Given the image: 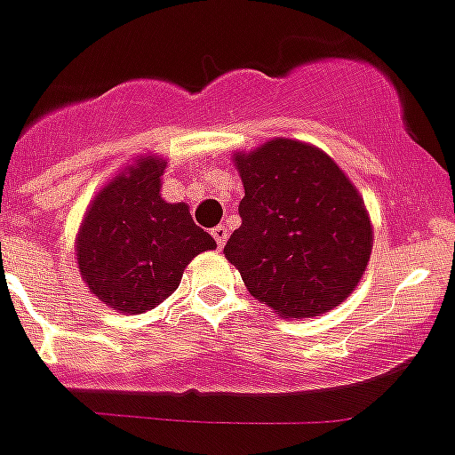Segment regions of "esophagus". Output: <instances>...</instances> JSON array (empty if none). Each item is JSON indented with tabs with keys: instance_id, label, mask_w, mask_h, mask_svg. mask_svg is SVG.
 Wrapping results in <instances>:
<instances>
[{
	"instance_id": "obj_1",
	"label": "esophagus",
	"mask_w": 455,
	"mask_h": 455,
	"mask_svg": "<svg viewBox=\"0 0 455 455\" xmlns=\"http://www.w3.org/2000/svg\"><path fill=\"white\" fill-rule=\"evenodd\" d=\"M212 236H214L216 245H219V250L223 248L225 241H228V236H230V230H228V225H216L214 230H212Z\"/></svg>"
}]
</instances>
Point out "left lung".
<instances>
[{"instance_id":"1","label":"left lung","mask_w":455,"mask_h":455,"mask_svg":"<svg viewBox=\"0 0 455 455\" xmlns=\"http://www.w3.org/2000/svg\"><path fill=\"white\" fill-rule=\"evenodd\" d=\"M245 196L225 259L250 295L283 319L319 317L360 283L373 228L335 160L308 142L275 138L235 156Z\"/></svg>"}]
</instances>
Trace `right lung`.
<instances>
[{"mask_svg": "<svg viewBox=\"0 0 455 455\" xmlns=\"http://www.w3.org/2000/svg\"><path fill=\"white\" fill-rule=\"evenodd\" d=\"M165 167L156 156L138 158L98 192L77 232L82 279L118 313L140 315L163 304L188 263L216 248L185 203L163 201Z\"/></svg>", "mask_w": 455, "mask_h": 455, "instance_id": "1", "label": "right lung"}]
</instances>
